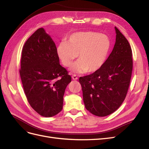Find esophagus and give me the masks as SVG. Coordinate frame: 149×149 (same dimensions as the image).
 Returning <instances> with one entry per match:
<instances>
[{"instance_id":"esophagus-1","label":"esophagus","mask_w":149,"mask_h":149,"mask_svg":"<svg viewBox=\"0 0 149 149\" xmlns=\"http://www.w3.org/2000/svg\"><path fill=\"white\" fill-rule=\"evenodd\" d=\"M72 78L73 80H77L78 79L77 76L76 75H73L72 76Z\"/></svg>"}]
</instances>
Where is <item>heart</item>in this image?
Masks as SVG:
<instances>
[{
	"label": "heart",
	"instance_id": "1",
	"mask_svg": "<svg viewBox=\"0 0 149 149\" xmlns=\"http://www.w3.org/2000/svg\"><path fill=\"white\" fill-rule=\"evenodd\" d=\"M111 46L109 38L93 31L76 32L68 42H61L57 47V54L62 65L69 68L77 57L79 61L72 70L76 73H93L104 64Z\"/></svg>",
	"mask_w": 149,
	"mask_h": 149
}]
</instances>
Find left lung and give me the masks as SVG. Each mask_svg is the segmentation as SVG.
Segmentation results:
<instances>
[{
  "mask_svg": "<svg viewBox=\"0 0 149 149\" xmlns=\"http://www.w3.org/2000/svg\"><path fill=\"white\" fill-rule=\"evenodd\" d=\"M115 30L116 42L103 65L95 72L79 78L85 108L97 116L116 111L126 97L131 81V47L116 27Z\"/></svg>",
  "mask_w": 149,
  "mask_h": 149,
  "instance_id": "8db88e82",
  "label": "left lung"
}]
</instances>
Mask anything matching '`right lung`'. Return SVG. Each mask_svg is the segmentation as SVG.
<instances>
[{
  "label": "right lung",
  "instance_id": "1",
  "mask_svg": "<svg viewBox=\"0 0 149 149\" xmlns=\"http://www.w3.org/2000/svg\"><path fill=\"white\" fill-rule=\"evenodd\" d=\"M19 72L31 108L44 117L58 114L71 76L59 64L55 43L43 28L38 29L25 42Z\"/></svg>",
  "mask_w": 149,
  "mask_h": 149
}]
</instances>
